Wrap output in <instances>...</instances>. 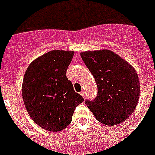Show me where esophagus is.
<instances>
[{
    "instance_id": "obj_1",
    "label": "esophagus",
    "mask_w": 155,
    "mask_h": 155,
    "mask_svg": "<svg viewBox=\"0 0 155 155\" xmlns=\"http://www.w3.org/2000/svg\"><path fill=\"white\" fill-rule=\"evenodd\" d=\"M80 95H81V96H82L83 97H85V92H84V91H82V92H80Z\"/></svg>"
}]
</instances>
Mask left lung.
Returning a JSON list of instances; mask_svg holds the SVG:
<instances>
[{"label": "left lung", "mask_w": 155, "mask_h": 155, "mask_svg": "<svg viewBox=\"0 0 155 155\" xmlns=\"http://www.w3.org/2000/svg\"><path fill=\"white\" fill-rule=\"evenodd\" d=\"M97 83V97L86 101L97 120L107 125L123 122L136 108L140 82L136 71L127 61L109 50L80 53Z\"/></svg>", "instance_id": "1"}]
</instances>
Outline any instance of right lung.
Here are the masks:
<instances>
[{"mask_svg":"<svg viewBox=\"0 0 155 155\" xmlns=\"http://www.w3.org/2000/svg\"><path fill=\"white\" fill-rule=\"evenodd\" d=\"M74 51L54 50L33 61L23 78L22 98L32 120L43 130L58 132L70 125L84 98L66 76Z\"/></svg>","mask_w":155,"mask_h":155,"instance_id":"right-lung-1","label":"right lung"}]
</instances>
